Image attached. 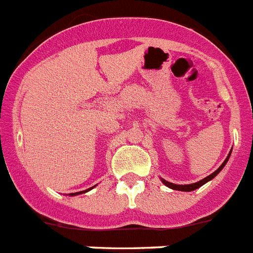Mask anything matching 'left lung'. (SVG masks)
<instances>
[{
	"mask_svg": "<svg viewBox=\"0 0 253 253\" xmlns=\"http://www.w3.org/2000/svg\"><path fill=\"white\" fill-rule=\"evenodd\" d=\"M231 154H232V150H231V151H229V154H228V156H227V158H226V160L223 161L222 165H220L219 168H218V169L215 170L214 172H211V175H208V176L204 177V179H202V180L197 181V183L185 184V185H179V184H174V183H170V181H166L165 179H163V177H160V179H161V181H163V184H165V185L168 186V188L172 189V190H180V192H193V190H195V189L200 188V186L204 185V184H206V183L211 181V179H214V177L217 176V175L219 174L220 171H222V169H223V168H224V166H226V164L228 163L229 156H231Z\"/></svg>",
	"mask_w": 253,
	"mask_h": 253,
	"instance_id": "1",
	"label": "left lung"
}]
</instances>
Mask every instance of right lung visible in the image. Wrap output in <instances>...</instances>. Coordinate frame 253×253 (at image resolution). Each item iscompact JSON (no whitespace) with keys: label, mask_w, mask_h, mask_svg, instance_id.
Listing matches in <instances>:
<instances>
[{"label":"right lung","mask_w":253,"mask_h":253,"mask_svg":"<svg viewBox=\"0 0 253 253\" xmlns=\"http://www.w3.org/2000/svg\"><path fill=\"white\" fill-rule=\"evenodd\" d=\"M95 186V185H94ZM94 186H92V188H89V189H85V190H83V192H77V193H70V197H74V195H79V194H84V193H87V192H89V190H92L93 188H94Z\"/></svg>","instance_id":"obj_1"}]
</instances>
